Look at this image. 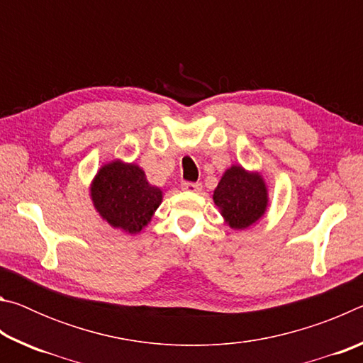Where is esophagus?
<instances>
[{"mask_svg": "<svg viewBox=\"0 0 363 363\" xmlns=\"http://www.w3.org/2000/svg\"><path fill=\"white\" fill-rule=\"evenodd\" d=\"M182 190H186V192H200L201 190V184L199 182H182Z\"/></svg>", "mask_w": 363, "mask_h": 363, "instance_id": "34e87169", "label": "esophagus"}]
</instances>
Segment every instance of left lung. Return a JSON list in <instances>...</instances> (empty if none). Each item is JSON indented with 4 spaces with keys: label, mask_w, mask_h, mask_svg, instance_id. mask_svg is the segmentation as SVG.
I'll return each mask as SVG.
<instances>
[{
    "label": "left lung",
    "mask_w": 363,
    "mask_h": 363,
    "mask_svg": "<svg viewBox=\"0 0 363 363\" xmlns=\"http://www.w3.org/2000/svg\"><path fill=\"white\" fill-rule=\"evenodd\" d=\"M213 200L225 224L235 230H243L264 216L269 196L259 173H250L240 164H232L214 189Z\"/></svg>",
    "instance_id": "8db88e82"
}]
</instances>
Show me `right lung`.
I'll return each instance as SVG.
<instances>
[{
	"mask_svg": "<svg viewBox=\"0 0 363 363\" xmlns=\"http://www.w3.org/2000/svg\"><path fill=\"white\" fill-rule=\"evenodd\" d=\"M91 200L113 229L139 233L150 223L163 194L147 181L138 164L113 160L97 171L91 184Z\"/></svg>",
	"mask_w": 363,
	"mask_h": 363,
	"instance_id": "1",
	"label": "right lung"
}]
</instances>
